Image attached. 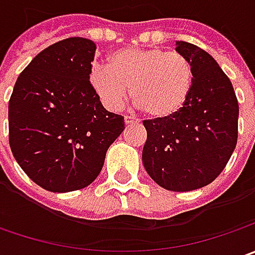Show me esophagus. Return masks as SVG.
<instances>
[{
	"label": "esophagus",
	"mask_w": 255,
	"mask_h": 255,
	"mask_svg": "<svg viewBox=\"0 0 255 255\" xmlns=\"http://www.w3.org/2000/svg\"><path fill=\"white\" fill-rule=\"evenodd\" d=\"M125 123L129 126V125H136V123H139V119H136V118H133V116H125Z\"/></svg>",
	"instance_id": "1"
}]
</instances>
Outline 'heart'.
<instances>
[{"instance_id": "1", "label": "heart", "mask_w": 255, "mask_h": 255, "mask_svg": "<svg viewBox=\"0 0 255 255\" xmlns=\"http://www.w3.org/2000/svg\"><path fill=\"white\" fill-rule=\"evenodd\" d=\"M108 64L93 66L91 82L111 111L122 108L130 89L133 102L147 116L167 119L180 112L193 89V65L177 51L122 48L109 55Z\"/></svg>"}]
</instances>
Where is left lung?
Masks as SVG:
<instances>
[{"mask_svg":"<svg viewBox=\"0 0 255 255\" xmlns=\"http://www.w3.org/2000/svg\"><path fill=\"white\" fill-rule=\"evenodd\" d=\"M176 49L193 65V89L174 116L143 121L147 139L142 159L163 189L190 191L210 184L230 160L239 136V102L229 76L210 54L184 41Z\"/></svg>","mask_w":255,"mask_h":255,"instance_id":"left-lung-1","label":"left lung"}]
</instances>
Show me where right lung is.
<instances>
[{
  "label": "right lung",
  "instance_id": "add662e5",
  "mask_svg": "<svg viewBox=\"0 0 255 255\" xmlns=\"http://www.w3.org/2000/svg\"><path fill=\"white\" fill-rule=\"evenodd\" d=\"M95 51L91 39H62L36 55L15 82L9 146L26 176L45 190L89 186L125 129V118L103 108L89 81Z\"/></svg>",
  "mask_w": 255,
  "mask_h": 255
}]
</instances>
